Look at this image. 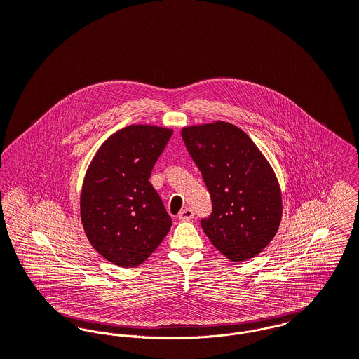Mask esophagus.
<instances>
[{"instance_id": "34e87169", "label": "esophagus", "mask_w": 359, "mask_h": 359, "mask_svg": "<svg viewBox=\"0 0 359 359\" xmlns=\"http://www.w3.org/2000/svg\"><path fill=\"white\" fill-rule=\"evenodd\" d=\"M179 219H182V221H190L194 218V210L190 209V208H186V209H183V210L179 212Z\"/></svg>"}]
</instances>
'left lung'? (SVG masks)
Segmentation results:
<instances>
[{"instance_id":"8db88e82","label":"left lung","mask_w":359,"mask_h":359,"mask_svg":"<svg viewBox=\"0 0 359 359\" xmlns=\"http://www.w3.org/2000/svg\"><path fill=\"white\" fill-rule=\"evenodd\" d=\"M182 137L210 192L212 212L201 225L232 262L263 251L282 219V194L267 158L237 126L217 121L182 128Z\"/></svg>"}]
</instances>
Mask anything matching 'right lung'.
<instances>
[{
    "instance_id": "right-lung-1",
    "label": "right lung",
    "mask_w": 359,
    "mask_h": 359,
    "mask_svg": "<svg viewBox=\"0 0 359 359\" xmlns=\"http://www.w3.org/2000/svg\"><path fill=\"white\" fill-rule=\"evenodd\" d=\"M172 133L125 127L107 138L86 169L80 195L85 234L119 267L142 264L170 229L172 219L149 179Z\"/></svg>"
}]
</instances>
